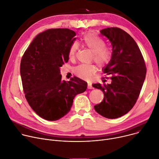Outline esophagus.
Masks as SVG:
<instances>
[{
	"instance_id": "1",
	"label": "esophagus",
	"mask_w": 159,
	"mask_h": 159,
	"mask_svg": "<svg viewBox=\"0 0 159 159\" xmlns=\"http://www.w3.org/2000/svg\"><path fill=\"white\" fill-rule=\"evenodd\" d=\"M87 88H88V89H93V87L92 86V84L91 83H88Z\"/></svg>"
}]
</instances>
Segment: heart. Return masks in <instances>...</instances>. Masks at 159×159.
<instances>
[{
  "mask_svg": "<svg viewBox=\"0 0 159 159\" xmlns=\"http://www.w3.org/2000/svg\"><path fill=\"white\" fill-rule=\"evenodd\" d=\"M81 41L93 53V60L98 66H105L111 60L112 51L108 47L105 46V42L96 34L88 33L84 35ZM79 48L78 42H74L71 43L69 49V57L72 60L75 58L76 54ZM96 72V67L93 65H80L74 69V73L78 78L89 80Z\"/></svg>",
  "mask_w": 159,
  "mask_h": 159,
  "instance_id": "1",
  "label": "heart"
}]
</instances>
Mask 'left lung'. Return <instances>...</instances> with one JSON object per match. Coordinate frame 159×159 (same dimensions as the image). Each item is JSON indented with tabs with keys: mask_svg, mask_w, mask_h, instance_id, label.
<instances>
[{
	"mask_svg": "<svg viewBox=\"0 0 159 159\" xmlns=\"http://www.w3.org/2000/svg\"><path fill=\"white\" fill-rule=\"evenodd\" d=\"M100 33L112 47L111 60L102 68L107 75H111V82L92 85L104 94L103 100L94 109L106 118L116 119L128 113L135 104L146 78V65L137 43L126 32L118 27H108Z\"/></svg>",
	"mask_w": 159,
	"mask_h": 159,
	"instance_id": "left-lung-1",
	"label": "left lung"
}]
</instances>
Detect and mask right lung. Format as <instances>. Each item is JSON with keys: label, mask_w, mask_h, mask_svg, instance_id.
Instances as JSON below:
<instances>
[{"label": "right lung", "mask_w": 159, "mask_h": 159, "mask_svg": "<svg viewBox=\"0 0 159 159\" xmlns=\"http://www.w3.org/2000/svg\"><path fill=\"white\" fill-rule=\"evenodd\" d=\"M69 29H51L37 35L24 52L20 76L28 103L42 118L57 120L69 113L73 99L85 92L87 83L78 77L61 80L60 67L69 60L76 40Z\"/></svg>", "instance_id": "obj_1"}]
</instances>
